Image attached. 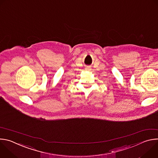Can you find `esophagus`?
<instances>
[{
    "label": "esophagus",
    "mask_w": 158,
    "mask_h": 158,
    "mask_svg": "<svg viewBox=\"0 0 158 158\" xmlns=\"http://www.w3.org/2000/svg\"><path fill=\"white\" fill-rule=\"evenodd\" d=\"M89 69V67H87V69Z\"/></svg>",
    "instance_id": "34e87169"
}]
</instances>
